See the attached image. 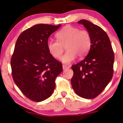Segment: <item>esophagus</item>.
<instances>
[{
  "label": "esophagus",
  "mask_w": 123,
  "mask_h": 123,
  "mask_svg": "<svg viewBox=\"0 0 123 123\" xmlns=\"http://www.w3.org/2000/svg\"><path fill=\"white\" fill-rule=\"evenodd\" d=\"M62 67H63V69H66L69 68V67L67 66V65H62Z\"/></svg>",
  "instance_id": "1"
}]
</instances>
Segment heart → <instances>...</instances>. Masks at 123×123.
<instances>
[{"instance_id": "1", "label": "heart", "mask_w": 123, "mask_h": 123, "mask_svg": "<svg viewBox=\"0 0 123 123\" xmlns=\"http://www.w3.org/2000/svg\"><path fill=\"white\" fill-rule=\"evenodd\" d=\"M57 41L49 40L47 42V48L49 54L55 59H59L65 46L67 50L61 61L69 64L76 58H83L90 50L92 43L90 34L87 30H80L78 27L67 25L56 34Z\"/></svg>"}]
</instances>
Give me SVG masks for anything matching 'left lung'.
Wrapping results in <instances>:
<instances>
[{
    "label": "left lung",
    "mask_w": 123,
    "mask_h": 123,
    "mask_svg": "<svg viewBox=\"0 0 123 123\" xmlns=\"http://www.w3.org/2000/svg\"><path fill=\"white\" fill-rule=\"evenodd\" d=\"M90 33L92 43L86 57L72 65L74 74L71 85L77 95L85 99H94L105 89L112 78L114 54L106 32L91 22L81 19Z\"/></svg>",
    "instance_id": "8db88e82"
}]
</instances>
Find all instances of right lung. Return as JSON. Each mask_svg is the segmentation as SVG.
I'll return each instance as SVG.
<instances>
[{
  "instance_id": "add662e5",
  "label": "right lung",
  "mask_w": 123,
  "mask_h": 123,
  "mask_svg": "<svg viewBox=\"0 0 123 123\" xmlns=\"http://www.w3.org/2000/svg\"><path fill=\"white\" fill-rule=\"evenodd\" d=\"M61 24H37L19 36L11 60L15 83L30 100L41 102L50 97L62 64L49 54L47 42Z\"/></svg>"
}]
</instances>
